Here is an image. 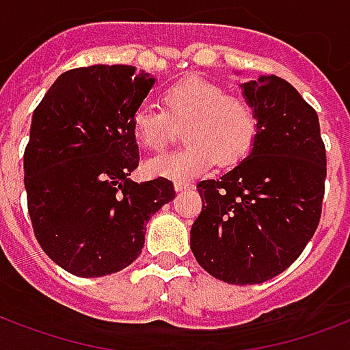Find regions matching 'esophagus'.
<instances>
[{
  "mask_svg": "<svg viewBox=\"0 0 350 350\" xmlns=\"http://www.w3.org/2000/svg\"><path fill=\"white\" fill-rule=\"evenodd\" d=\"M174 189H176V191H178V193H182V191H189V189H193V185H191V183L176 182L174 183Z\"/></svg>",
  "mask_w": 350,
  "mask_h": 350,
  "instance_id": "34e87169",
  "label": "esophagus"
}]
</instances>
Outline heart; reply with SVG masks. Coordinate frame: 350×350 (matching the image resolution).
<instances>
[{"label":"heart","instance_id":"obj_1","mask_svg":"<svg viewBox=\"0 0 350 350\" xmlns=\"http://www.w3.org/2000/svg\"><path fill=\"white\" fill-rule=\"evenodd\" d=\"M165 111L142 103L131 115V133L142 148L161 152L170 137V120L185 124L178 152L157 155L146 163L154 178L189 183L219 161L232 167L250 152L258 133V115L245 96L226 94L219 83L187 77L163 92Z\"/></svg>","mask_w":350,"mask_h":350}]
</instances>
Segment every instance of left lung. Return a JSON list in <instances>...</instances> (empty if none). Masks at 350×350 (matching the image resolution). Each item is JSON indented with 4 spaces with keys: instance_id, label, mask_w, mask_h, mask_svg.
<instances>
[{
    "instance_id": "1",
    "label": "left lung",
    "mask_w": 350,
    "mask_h": 350,
    "mask_svg": "<svg viewBox=\"0 0 350 350\" xmlns=\"http://www.w3.org/2000/svg\"><path fill=\"white\" fill-rule=\"evenodd\" d=\"M241 89L254 105L258 133L237 167L196 185L202 211L191 250L211 276L248 286L284 273L315 234L327 154L317 113L293 85L260 76Z\"/></svg>"
}]
</instances>
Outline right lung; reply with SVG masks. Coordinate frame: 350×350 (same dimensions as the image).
<instances>
[{
	"label": "right lung",
	"mask_w": 350,
	"mask_h": 350,
	"mask_svg": "<svg viewBox=\"0 0 350 350\" xmlns=\"http://www.w3.org/2000/svg\"><path fill=\"white\" fill-rule=\"evenodd\" d=\"M155 77L92 64L57 77L33 113L23 185L37 241L64 271L96 278L139 258L150 217L174 200L165 178L137 183L131 115Z\"/></svg>",
	"instance_id": "obj_1"
}]
</instances>
